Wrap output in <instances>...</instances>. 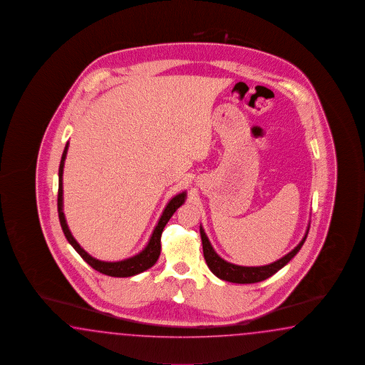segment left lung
Masks as SVG:
<instances>
[{"label": "left lung", "mask_w": 365, "mask_h": 365, "mask_svg": "<svg viewBox=\"0 0 365 365\" xmlns=\"http://www.w3.org/2000/svg\"><path fill=\"white\" fill-rule=\"evenodd\" d=\"M309 227L307 229V233L304 235V238L301 240V242L287 255H284L283 258L276 260L274 263H269L267 266H259V267H245V266H237L233 263H229L227 260L220 258L217 252L213 250L211 242L208 240V237L204 233V229L200 227V237H202V254H204V259L207 262V266L210 267L212 272L217 276L219 279H222L225 282L237 284H252L258 283L262 280H266L269 276L276 274L280 268H283L289 260L300 252L302 245L305 242L307 237H308Z\"/></svg>", "instance_id": "1"}]
</instances>
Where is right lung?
Instances as JSON below:
<instances>
[{
  "mask_svg": "<svg viewBox=\"0 0 365 365\" xmlns=\"http://www.w3.org/2000/svg\"><path fill=\"white\" fill-rule=\"evenodd\" d=\"M69 148V143H66L64 152L61 155L60 168H58V194H57V211H58V220L61 224V229L64 232L68 242L73 246L74 250L81 255L82 259L85 260L89 266L97 269L98 272L105 275L113 276V277H128V276L138 275L140 272H144L148 268L152 267L154 263L158 259L161 252V235L163 227L168 224L174 212L178 210L179 207L186 200V192H180L175 195L168 205L165 207L163 216L158 221L157 227H154L153 235L150 237L149 242L143 252H138V255L130 257L128 259L119 260V262H105V260L96 259L90 254L85 252L78 242L74 240L73 235L71 233L69 227L66 225L64 212H63V170H64L65 158L66 152Z\"/></svg>",
  "mask_w": 365,
  "mask_h": 365,
  "instance_id": "obj_1",
  "label": "right lung"
}]
</instances>
